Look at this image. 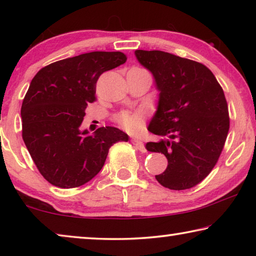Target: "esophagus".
<instances>
[{
  "mask_svg": "<svg viewBox=\"0 0 256 256\" xmlns=\"http://www.w3.org/2000/svg\"><path fill=\"white\" fill-rule=\"evenodd\" d=\"M132 144H133V146H136V149H138L141 151V152H146V146H144V142H142L141 140H138V138H132Z\"/></svg>",
  "mask_w": 256,
  "mask_h": 256,
  "instance_id": "34e87169",
  "label": "esophagus"
}]
</instances>
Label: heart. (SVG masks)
Masks as SVG:
<instances>
[{"mask_svg":"<svg viewBox=\"0 0 256 256\" xmlns=\"http://www.w3.org/2000/svg\"><path fill=\"white\" fill-rule=\"evenodd\" d=\"M144 118V112L142 110H123L116 116V120L120 126L131 133L136 132L142 128Z\"/></svg>","mask_w":256,"mask_h":256,"instance_id":"1","label":"heart"}]
</instances>
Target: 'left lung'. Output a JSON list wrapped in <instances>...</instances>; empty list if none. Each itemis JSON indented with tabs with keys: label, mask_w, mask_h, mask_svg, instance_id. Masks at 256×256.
<instances>
[{
	"label": "left lung",
	"mask_w": 256,
	"mask_h": 256,
	"mask_svg": "<svg viewBox=\"0 0 256 256\" xmlns=\"http://www.w3.org/2000/svg\"><path fill=\"white\" fill-rule=\"evenodd\" d=\"M160 92L158 110L148 130L160 141L146 148L162 152L166 170L156 175L164 188H192L214 170L229 131L226 97L209 68L162 50H136Z\"/></svg>",
	"instance_id": "left-lung-1"
}]
</instances>
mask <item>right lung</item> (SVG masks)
<instances>
[{"label":"right lung","instance_id":"1","mask_svg":"<svg viewBox=\"0 0 256 256\" xmlns=\"http://www.w3.org/2000/svg\"><path fill=\"white\" fill-rule=\"evenodd\" d=\"M122 52H92L42 68L21 106L22 138L42 177L60 188L88 183L106 162L110 146L128 136L114 126L80 131L104 72L126 62Z\"/></svg>","mask_w":256,"mask_h":256}]
</instances>
